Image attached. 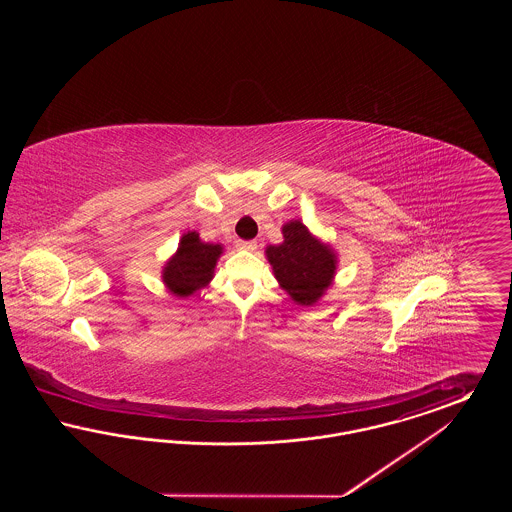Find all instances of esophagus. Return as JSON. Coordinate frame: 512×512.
Listing matches in <instances>:
<instances>
[{"mask_svg":"<svg viewBox=\"0 0 512 512\" xmlns=\"http://www.w3.org/2000/svg\"><path fill=\"white\" fill-rule=\"evenodd\" d=\"M238 247H240V249H245V251H255V249H257V242H253V240H249V242L240 240V242H238Z\"/></svg>","mask_w":512,"mask_h":512,"instance_id":"esophagus-1","label":"esophagus"}]
</instances>
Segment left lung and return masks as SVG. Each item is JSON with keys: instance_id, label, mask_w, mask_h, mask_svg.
Here are the masks:
<instances>
[{"instance_id": "1", "label": "left lung", "mask_w": 512, "mask_h": 512, "mask_svg": "<svg viewBox=\"0 0 512 512\" xmlns=\"http://www.w3.org/2000/svg\"><path fill=\"white\" fill-rule=\"evenodd\" d=\"M282 236V244L265 249L274 278L297 305H315L334 282L338 253L299 219L286 222Z\"/></svg>"}]
</instances>
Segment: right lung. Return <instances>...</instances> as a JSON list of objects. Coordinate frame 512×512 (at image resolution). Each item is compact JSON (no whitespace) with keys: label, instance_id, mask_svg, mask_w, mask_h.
Masks as SVG:
<instances>
[{"label":"right lung","instance_id":"add662e5","mask_svg":"<svg viewBox=\"0 0 512 512\" xmlns=\"http://www.w3.org/2000/svg\"><path fill=\"white\" fill-rule=\"evenodd\" d=\"M222 251V244L203 242L195 230L184 232L176 253L161 272L165 288L178 299H186L207 288L215 276Z\"/></svg>","mask_w":512,"mask_h":512}]
</instances>
